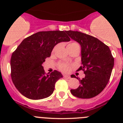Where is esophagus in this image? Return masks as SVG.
<instances>
[{
    "instance_id": "obj_1",
    "label": "esophagus",
    "mask_w": 123,
    "mask_h": 123,
    "mask_svg": "<svg viewBox=\"0 0 123 123\" xmlns=\"http://www.w3.org/2000/svg\"><path fill=\"white\" fill-rule=\"evenodd\" d=\"M63 78H67V79H70V78H71V77L69 76H66V75H65V76H63Z\"/></svg>"
}]
</instances>
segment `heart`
Returning <instances> with one entry per match:
<instances>
[{"label": "heart", "instance_id": "1", "mask_svg": "<svg viewBox=\"0 0 123 123\" xmlns=\"http://www.w3.org/2000/svg\"><path fill=\"white\" fill-rule=\"evenodd\" d=\"M68 45H79V44L77 42H73L70 43ZM58 68H59L60 70H61V71L64 73L69 72L70 71V69H71L70 66L68 65V64L65 63H60L58 64Z\"/></svg>", "mask_w": 123, "mask_h": 123}]
</instances>
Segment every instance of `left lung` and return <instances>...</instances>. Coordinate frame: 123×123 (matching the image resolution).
Listing matches in <instances>:
<instances>
[{
  "mask_svg": "<svg viewBox=\"0 0 123 123\" xmlns=\"http://www.w3.org/2000/svg\"><path fill=\"white\" fill-rule=\"evenodd\" d=\"M67 34L81 47L82 70L85 77L78 79L80 86L71 89L74 96L81 98H91L97 96L108 84L114 66V58L109 47L97 38L79 31H67Z\"/></svg>",
  "mask_w": 123,
  "mask_h": 123,
  "instance_id": "obj_1",
  "label": "left lung"
}]
</instances>
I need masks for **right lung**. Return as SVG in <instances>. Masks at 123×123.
Instances as JSON below:
<instances>
[{
	"mask_svg": "<svg viewBox=\"0 0 123 123\" xmlns=\"http://www.w3.org/2000/svg\"><path fill=\"white\" fill-rule=\"evenodd\" d=\"M66 31H41L25 38L13 52L10 60L11 77L23 95L32 100L47 98L53 93L55 84L63 77L54 70L45 73L42 64L50 57L54 46L70 38Z\"/></svg>",
	"mask_w": 123,
	"mask_h": 123,
	"instance_id": "1",
	"label": "right lung"
}]
</instances>
